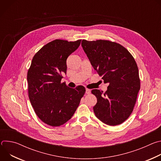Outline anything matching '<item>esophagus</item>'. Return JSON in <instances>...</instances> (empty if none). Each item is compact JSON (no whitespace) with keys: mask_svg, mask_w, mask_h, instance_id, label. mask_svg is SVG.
<instances>
[{"mask_svg":"<svg viewBox=\"0 0 161 161\" xmlns=\"http://www.w3.org/2000/svg\"><path fill=\"white\" fill-rule=\"evenodd\" d=\"M86 94H90V90L88 89V88H86V92H85Z\"/></svg>","mask_w":161,"mask_h":161,"instance_id":"34e87169","label":"esophagus"}]
</instances>
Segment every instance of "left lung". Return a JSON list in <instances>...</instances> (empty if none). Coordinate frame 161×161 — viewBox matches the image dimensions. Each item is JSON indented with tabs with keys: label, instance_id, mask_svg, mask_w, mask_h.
<instances>
[{
	"label": "left lung",
	"instance_id": "obj_1",
	"mask_svg": "<svg viewBox=\"0 0 161 161\" xmlns=\"http://www.w3.org/2000/svg\"><path fill=\"white\" fill-rule=\"evenodd\" d=\"M81 46L92 65L108 90L94 89L97 99L94 106L96 116L103 123L117 125L130 115L140 89L138 67L130 53L122 45L109 40L86 41Z\"/></svg>",
	"mask_w": 161,
	"mask_h": 161
}]
</instances>
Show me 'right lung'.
Here are the masks:
<instances>
[{
	"label": "right lung",
	"mask_w": 161,
	"mask_h": 161,
	"mask_svg": "<svg viewBox=\"0 0 161 161\" xmlns=\"http://www.w3.org/2000/svg\"><path fill=\"white\" fill-rule=\"evenodd\" d=\"M81 40L55 39L43 46L32 60L27 72L29 97L37 116L48 125L58 127L71 119L85 93L83 86L71 88L61 82L67 58Z\"/></svg>",
	"instance_id": "right-lung-1"
}]
</instances>
